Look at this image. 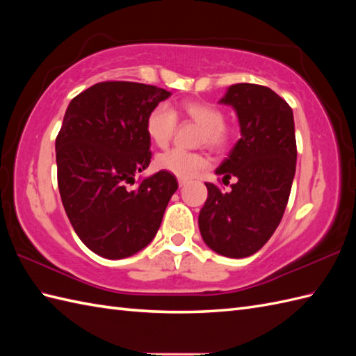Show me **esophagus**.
Here are the masks:
<instances>
[{
    "mask_svg": "<svg viewBox=\"0 0 356 356\" xmlns=\"http://www.w3.org/2000/svg\"><path fill=\"white\" fill-rule=\"evenodd\" d=\"M188 182H190V180H188V179H179V185L180 186H185Z\"/></svg>",
    "mask_w": 356,
    "mask_h": 356,
    "instance_id": "34e87169",
    "label": "esophagus"
}]
</instances>
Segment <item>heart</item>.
<instances>
[{
	"instance_id": "heart-1",
	"label": "heart",
	"mask_w": 356,
	"mask_h": 356,
	"mask_svg": "<svg viewBox=\"0 0 356 356\" xmlns=\"http://www.w3.org/2000/svg\"><path fill=\"white\" fill-rule=\"evenodd\" d=\"M184 118L200 127L199 142L216 151L228 148L236 128L225 120V113L217 105L207 101H184L179 105ZM177 127V115L168 104L161 102L149 110L145 120V131L149 140L159 148L168 147ZM156 165L177 177H193L208 165V159L200 153H188L184 149H170L159 154Z\"/></svg>"
}]
</instances>
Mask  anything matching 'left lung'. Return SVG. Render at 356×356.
Here are the masks:
<instances>
[{
  "mask_svg": "<svg viewBox=\"0 0 356 356\" xmlns=\"http://www.w3.org/2000/svg\"><path fill=\"white\" fill-rule=\"evenodd\" d=\"M240 120L241 138L216 172L237 182L231 191L207 184L199 214L205 243L217 254L243 259L255 254L282 222L297 163L292 108L264 86L236 84L222 97Z\"/></svg>",
  "mask_w": 356,
  "mask_h": 356,
  "instance_id": "obj_1",
  "label": "left lung"
}]
</instances>
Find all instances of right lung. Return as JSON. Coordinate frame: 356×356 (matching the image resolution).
Instances as JSON below:
<instances>
[{"label":"right lung","instance_id":"add662e5","mask_svg":"<svg viewBox=\"0 0 356 356\" xmlns=\"http://www.w3.org/2000/svg\"><path fill=\"white\" fill-rule=\"evenodd\" d=\"M168 96L156 86L105 81L74 96L65 111L56 136L59 194L82 243L105 259L145 248L179 186L162 170L131 188L153 156L148 113Z\"/></svg>","mask_w":356,"mask_h":356}]
</instances>
